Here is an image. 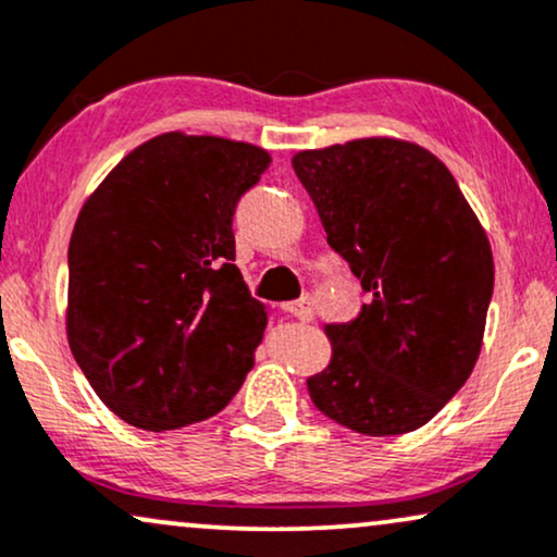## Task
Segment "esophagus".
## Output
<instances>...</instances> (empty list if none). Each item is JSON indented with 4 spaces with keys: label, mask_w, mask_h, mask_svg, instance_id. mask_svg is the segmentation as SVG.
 Segmentation results:
<instances>
[{
    "label": "esophagus",
    "mask_w": 557,
    "mask_h": 557,
    "mask_svg": "<svg viewBox=\"0 0 557 557\" xmlns=\"http://www.w3.org/2000/svg\"><path fill=\"white\" fill-rule=\"evenodd\" d=\"M313 306H317L313 296H306L300 300H293V304H283V313H287V317H293L298 321H311L313 319Z\"/></svg>",
    "instance_id": "1"
}]
</instances>
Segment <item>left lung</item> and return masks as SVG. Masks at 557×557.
<instances>
[{
  "mask_svg": "<svg viewBox=\"0 0 557 557\" xmlns=\"http://www.w3.org/2000/svg\"><path fill=\"white\" fill-rule=\"evenodd\" d=\"M293 171L371 293L352 321L324 324L332 358L306 381L311 401L355 433L418 431L478 363L495 280L485 227L451 171L407 139L300 150Z\"/></svg>",
  "mask_w": 557,
  "mask_h": 557,
  "instance_id": "8db88e82",
  "label": "left lung"
}]
</instances>
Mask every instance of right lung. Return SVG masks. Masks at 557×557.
<instances>
[{"label":"right lung","mask_w":557,"mask_h":557,"mask_svg":"<svg viewBox=\"0 0 557 557\" xmlns=\"http://www.w3.org/2000/svg\"><path fill=\"white\" fill-rule=\"evenodd\" d=\"M270 163L251 143L165 132L85 199L70 238L66 339L124 423H199L251 371L267 306L233 264V212Z\"/></svg>","instance_id":"add662e5"}]
</instances>
